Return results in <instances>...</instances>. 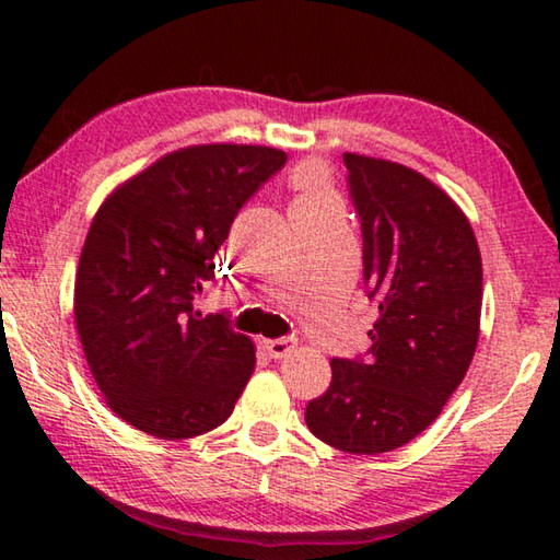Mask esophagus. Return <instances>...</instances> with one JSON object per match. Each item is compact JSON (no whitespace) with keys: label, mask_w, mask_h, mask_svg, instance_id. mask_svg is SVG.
Returning <instances> with one entry per match:
<instances>
[{"label":"esophagus","mask_w":560,"mask_h":560,"mask_svg":"<svg viewBox=\"0 0 560 560\" xmlns=\"http://www.w3.org/2000/svg\"><path fill=\"white\" fill-rule=\"evenodd\" d=\"M261 348L267 350V353H269L273 360H281V358H287L293 348H296V340H293V338L261 340Z\"/></svg>","instance_id":"34e87169"}]
</instances>
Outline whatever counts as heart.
<instances>
[{
	"label": "heart",
	"mask_w": 560,
	"mask_h": 560,
	"mask_svg": "<svg viewBox=\"0 0 560 560\" xmlns=\"http://www.w3.org/2000/svg\"><path fill=\"white\" fill-rule=\"evenodd\" d=\"M291 185L299 192V200H311V197L328 195L324 170L318 165H301L296 173H293Z\"/></svg>",
	"instance_id": "heart-1"
}]
</instances>
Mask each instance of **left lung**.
Returning <instances> with one entry per match:
<instances>
[{
    "label": "left lung",
    "instance_id": "1",
    "mask_svg": "<svg viewBox=\"0 0 560 560\" xmlns=\"http://www.w3.org/2000/svg\"><path fill=\"white\" fill-rule=\"evenodd\" d=\"M377 301L368 360H330L328 390L306 407L320 442L348 454L402 447L438 420L477 350L481 254L462 207L424 175L343 153Z\"/></svg>",
    "mask_w": 560,
    "mask_h": 560
}]
</instances>
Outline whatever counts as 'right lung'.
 <instances>
[{
  "label": "right lung",
  "mask_w": 560,
  "mask_h": 560,
  "mask_svg": "<svg viewBox=\"0 0 560 560\" xmlns=\"http://www.w3.org/2000/svg\"><path fill=\"white\" fill-rule=\"evenodd\" d=\"M287 163L267 145L173 150L103 200L83 242L73 320L103 400L158 440H189L232 415L257 350L192 301L242 205Z\"/></svg>",
  "instance_id": "1"
}]
</instances>
